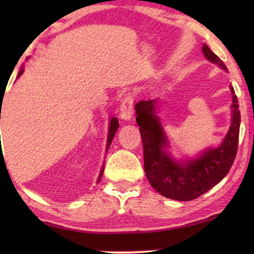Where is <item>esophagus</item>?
Listing matches in <instances>:
<instances>
[{"label": "esophagus", "instance_id": "esophagus-1", "mask_svg": "<svg viewBox=\"0 0 254 254\" xmlns=\"http://www.w3.org/2000/svg\"><path fill=\"white\" fill-rule=\"evenodd\" d=\"M133 98L130 96L125 97L121 102L119 116L124 121H129L133 117Z\"/></svg>", "mask_w": 254, "mask_h": 254}]
</instances>
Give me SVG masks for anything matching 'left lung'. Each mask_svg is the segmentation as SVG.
<instances>
[{"label": "left lung", "instance_id": "left-lung-1", "mask_svg": "<svg viewBox=\"0 0 254 254\" xmlns=\"http://www.w3.org/2000/svg\"><path fill=\"white\" fill-rule=\"evenodd\" d=\"M202 53L211 64L228 71L225 64L203 44ZM232 96L231 125L218 147L208 148L193 158L176 159L169 152V138L156 112L157 99L141 100L135 104L136 123L143 142L145 176L161 195L177 201L196 199L217 185L235 161L238 147L241 112L235 90Z\"/></svg>", "mask_w": 254, "mask_h": 254}]
</instances>
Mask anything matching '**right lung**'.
I'll list each match as a JSON object with an SVG mask.
<instances>
[{"label": "right lung", "mask_w": 254, "mask_h": 254, "mask_svg": "<svg viewBox=\"0 0 254 254\" xmlns=\"http://www.w3.org/2000/svg\"><path fill=\"white\" fill-rule=\"evenodd\" d=\"M23 71H24V67L20 68V70L18 71V75H17V78H19V76L23 74ZM118 128H119V121H118L116 117H112L110 119V125H109V136H107V142H106V152H107V150H109L111 143H112V140H113L114 135H116V133H117ZM103 172H104V165L102 166V170H100V173H99L98 179H97V183H99L100 179H102Z\"/></svg>", "instance_id": "add662e5"}]
</instances>
